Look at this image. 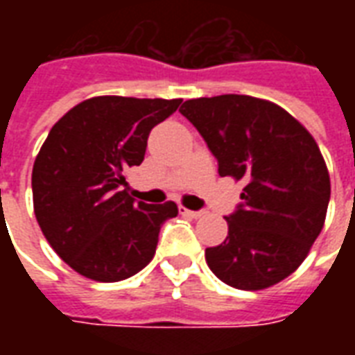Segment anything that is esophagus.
Wrapping results in <instances>:
<instances>
[{"instance_id":"1","label":"esophagus","mask_w":355,"mask_h":355,"mask_svg":"<svg viewBox=\"0 0 355 355\" xmlns=\"http://www.w3.org/2000/svg\"><path fill=\"white\" fill-rule=\"evenodd\" d=\"M180 215L188 216V218H200V216H203V211H190V209L180 207Z\"/></svg>"}]
</instances>
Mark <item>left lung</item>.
<instances>
[{
    "label": "left lung",
    "mask_w": 355,
    "mask_h": 355,
    "mask_svg": "<svg viewBox=\"0 0 355 355\" xmlns=\"http://www.w3.org/2000/svg\"><path fill=\"white\" fill-rule=\"evenodd\" d=\"M180 114L215 155L220 177L243 180L228 238L205 249L230 287L266 289L293 274L320 236L331 182L312 135L277 104L247 94L186 101Z\"/></svg>",
    "instance_id": "left-lung-1"
}]
</instances>
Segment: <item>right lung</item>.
Listing matches in <instances>:
<instances>
[{
    "instance_id": "obj_1",
    "label": "right lung",
    "mask_w": 355,
    "mask_h": 355,
    "mask_svg": "<svg viewBox=\"0 0 355 355\" xmlns=\"http://www.w3.org/2000/svg\"><path fill=\"white\" fill-rule=\"evenodd\" d=\"M180 102L94 96L53 125L32 171L34 213L51 247L78 274L121 282L154 259L163 223L178 207L132 200L121 190L123 175L142 163L150 131Z\"/></svg>"
}]
</instances>
